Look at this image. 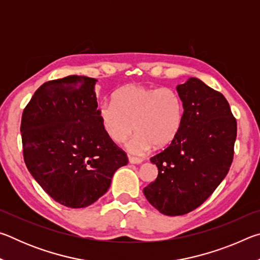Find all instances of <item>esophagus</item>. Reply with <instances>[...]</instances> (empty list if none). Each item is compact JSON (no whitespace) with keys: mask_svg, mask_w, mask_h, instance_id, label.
<instances>
[{"mask_svg":"<svg viewBox=\"0 0 260 260\" xmlns=\"http://www.w3.org/2000/svg\"><path fill=\"white\" fill-rule=\"evenodd\" d=\"M128 161L131 162V164H141V162H142L143 160L141 159V158L129 156V157H128Z\"/></svg>","mask_w":260,"mask_h":260,"instance_id":"esophagus-1","label":"esophagus"}]
</instances>
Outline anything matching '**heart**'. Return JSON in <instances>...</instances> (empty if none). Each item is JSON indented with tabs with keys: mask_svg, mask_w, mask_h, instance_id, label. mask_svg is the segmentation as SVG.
<instances>
[{
	"mask_svg": "<svg viewBox=\"0 0 260 260\" xmlns=\"http://www.w3.org/2000/svg\"><path fill=\"white\" fill-rule=\"evenodd\" d=\"M184 108L177 91L171 88L126 85L113 95V102L100 105L103 129L114 143H127L133 153H143L152 146L164 148L173 142L181 129Z\"/></svg>",
	"mask_w": 260,
	"mask_h": 260,
	"instance_id": "heart-1",
	"label": "heart"
}]
</instances>
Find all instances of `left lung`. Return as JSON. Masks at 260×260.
<instances>
[{
    "mask_svg": "<svg viewBox=\"0 0 260 260\" xmlns=\"http://www.w3.org/2000/svg\"><path fill=\"white\" fill-rule=\"evenodd\" d=\"M184 113L181 129L164 151L150 158L155 181L143 189L149 203L165 215H182L212 195L230 171L236 119L221 93L197 78L177 86Z\"/></svg>",
    "mask_w": 260,
    "mask_h": 260,
    "instance_id": "8db88e82",
    "label": "left lung"
}]
</instances>
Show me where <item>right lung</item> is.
<instances>
[{"instance_id":"1","label":"right lung","mask_w":260,"mask_h":260,"mask_svg":"<svg viewBox=\"0 0 260 260\" xmlns=\"http://www.w3.org/2000/svg\"><path fill=\"white\" fill-rule=\"evenodd\" d=\"M94 78L69 76L39 88L24 109L27 170L59 204L86 208L103 196L128 159L103 129Z\"/></svg>"}]
</instances>
